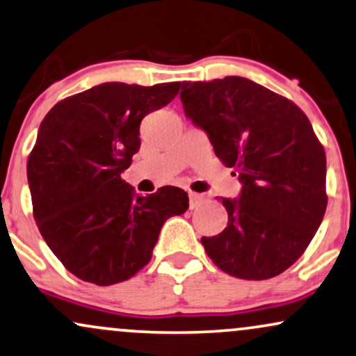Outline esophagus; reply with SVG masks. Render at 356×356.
<instances>
[{"mask_svg":"<svg viewBox=\"0 0 356 356\" xmlns=\"http://www.w3.org/2000/svg\"><path fill=\"white\" fill-rule=\"evenodd\" d=\"M204 202H207V198H204L203 195L190 193V208H191V210H195V208H200Z\"/></svg>","mask_w":356,"mask_h":356,"instance_id":"obj_1","label":"esophagus"}]
</instances>
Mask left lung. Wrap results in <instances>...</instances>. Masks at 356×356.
Returning <instances> with one entry per match:
<instances>
[{
  "label": "left lung",
  "instance_id": "8db88e82",
  "mask_svg": "<svg viewBox=\"0 0 356 356\" xmlns=\"http://www.w3.org/2000/svg\"><path fill=\"white\" fill-rule=\"evenodd\" d=\"M185 115L238 173L228 225L203 236L213 263L241 280H268L302 257L327 210V156L307 115L290 99L241 76L183 83Z\"/></svg>",
  "mask_w": 356,
  "mask_h": 356
}]
</instances>
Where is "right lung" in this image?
<instances>
[{"mask_svg": "<svg viewBox=\"0 0 356 356\" xmlns=\"http://www.w3.org/2000/svg\"><path fill=\"white\" fill-rule=\"evenodd\" d=\"M181 83H103L56 103L28 158L33 216L65 268L115 285L152 260L160 229L188 210L181 188L140 196L121 173L140 149V123L166 106Z\"/></svg>", "mask_w": 356, "mask_h": 356, "instance_id": "1", "label": "right lung"}]
</instances>
